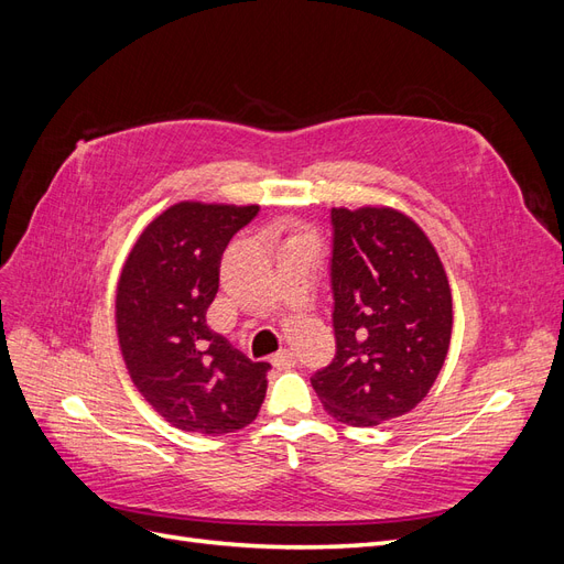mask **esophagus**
I'll return each instance as SVG.
<instances>
[{"label": "esophagus", "mask_w": 564, "mask_h": 564, "mask_svg": "<svg viewBox=\"0 0 564 564\" xmlns=\"http://www.w3.org/2000/svg\"><path fill=\"white\" fill-rule=\"evenodd\" d=\"M272 367L275 369H292L294 365H296V357H294V352L289 350V348H280L275 355H272Z\"/></svg>", "instance_id": "34e87169"}]
</instances>
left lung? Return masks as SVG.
<instances>
[{
    "label": "left lung",
    "instance_id": "left-lung-1",
    "mask_svg": "<svg viewBox=\"0 0 564 564\" xmlns=\"http://www.w3.org/2000/svg\"><path fill=\"white\" fill-rule=\"evenodd\" d=\"M336 355L313 373L327 414L355 429L398 419L429 395L452 338V289L412 218L332 209Z\"/></svg>",
    "mask_w": 564,
    "mask_h": 564
}]
</instances>
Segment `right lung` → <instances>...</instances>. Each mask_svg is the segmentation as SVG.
Segmentation results:
<instances>
[{"mask_svg": "<svg viewBox=\"0 0 564 564\" xmlns=\"http://www.w3.org/2000/svg\"><path fill=\"white\" fill-rule=\"evenodd\" d=\"M256 214V204H174L143 230L117 284V336L131 381L187 433L240 431L265 400L270 365L251 362L207 324L220 256Z\"/></svg>", "mask_w": 564, "mask_h": 564, "instance_id": "add662e5", "label": "right lung"}]
</instances>
